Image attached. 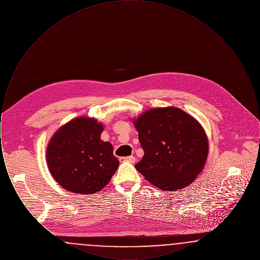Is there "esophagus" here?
Masks as SVG:
<instances>
[{"instance_id": "34e87169", "label": "esophagus", "mask_w": 260, "mask_h": 260, "mask_svg": "<svg viewBox=\"0 0 260 260\" xmlns=\"http://www.w3.org/2000/svg\"><path fill=\"white\" fill-rule=\"evenodd\" d=\"M119 160L121 162L127 161V162H131V164H134L136 161V158L134 156H128V157H121Z\"/></svg>"}]
</instances>
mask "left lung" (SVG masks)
Masks as SVG:
<instances>
[{
  "label": "left lung",
  "instance_id": "left-lung-1",
  "mask_svg": "<svg viewBox=\"0 0 260 260\" xmlns=\"http://www.w3.org/2000/svg\"><path fill=\"white\" fill-rule=\"evenodd\" d=\"M134 124L144 151L135 167L150 183L176 191L191 184L203 171L209 141L195 118L171 106L144 112Z\"/></svg>",
  "mask_w": 260,
  "mask_h": 260
}]
</instances>
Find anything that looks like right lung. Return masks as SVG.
<instances>
[{"label": "right lung", "mask_w": 260, "mask_h": 260, "mask_svg": "<svg viewBox=\"0 0 260 260\" xmlns=\"http://www.w3.org/2000/svg\"><path fill=\"white\" fill-rule=\"evenodd\" d=\"M103 125L93 118L71 120L50 138L47 162L55 181L65 190L93 194L111 180L119 167L110 142L100 139Z\"/></svg>", "instance_id": "right-lung-1"}]
</instances>
